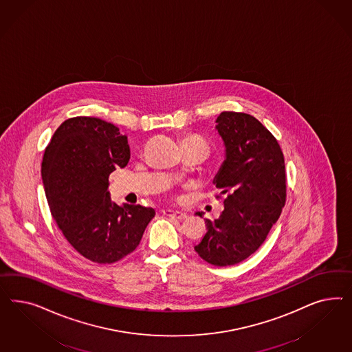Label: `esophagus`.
Segmentation results:
<instances>
[{
  "mask_svg": "<svg viewBox=\"0 0 352 352\" xmlns=\"http://www.w3.org/2000/svg\"><path fill=\"white\" fill-rule=\"evenodd\" d=\"M162 213L165 214V215L173 217V218H177V219H184V218L187 217V214L184 213V212L173 210V209H164V210H162Z\"/></svg>",
  "mask_w": 352,
  "mask_h": 352,
  "instance_id": "esophagus-1",
  "label": "esophagus"
}]
</instances>
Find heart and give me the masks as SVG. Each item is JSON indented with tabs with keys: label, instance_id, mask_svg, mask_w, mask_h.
Here are the masks:
<instances>
[{
	"label": "heart",
	"instance_id": "obj_1",
	"mask_svg": "<svg viewBox=\"0 0 352 352\" xmlns=\"http://www.w3.org/2000/svg\"><path fill=\"white\" fill-rule=\"evenodd\" d=\"M190 143H196V144H201L204 147L208 148V146L204 143L203 140L200 139L195 138V137H187V138L183 139V144H190Z\"/></svg>",
	"mask_w": 352,
	"mask_h": 352
}]
</instances>
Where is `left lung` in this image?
<instances>
[{"mask_svg": "<svg viewBox=\"0 0 352 352\" xmlns=\"http://www.w3.org/2000/svg\"><path fill=\"white\" fill-rule=\"evenodd\" d=\"M215 130L223 140L224 161L213 183L224 209L205 219L208 231L195 246L214 266H232L252 256L276 223L287 199L284 155L275 137L256 118L222 112Z\"/></svg>", "mask_w": 352, "mask_h": 352, "instance_id": "1", "label": "left lung"}]
</instances>
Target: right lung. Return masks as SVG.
<instances>
[{"label": "right lung", "instance_id": "1", "mask_svg": "<svg viewBox=\"0 0 352 352\" xmlns=\"http://www.w3.org/2000/svg\"><path fill=\"white\" fill-rule=\"evenodd\" d=\"M130 159L128 137L104 120L78 116L56 129L43 153V188L55 223L76 250L96 263H113L139 245L152 208L118 205L108 178Z\"/></svg>", "mask_w": 352, "mask_h": 352}]
</instances>
